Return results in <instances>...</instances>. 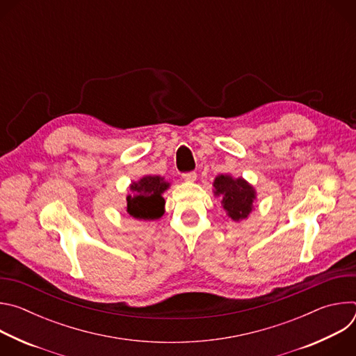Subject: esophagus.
<instances>
[{"mask_svg":"<svg viewBox=\"0 0 356 356\" xmlns=\"http://www.w3.org/2000/svg\"><path fill=\"white\" fill-rule=\"evenodd\" d=\"M183 180L184 181H188V183H193L197 180V173L195 172H188V173H183Z\"/></svg>","mask_w":356,"mask_h":356,"instance_id":"esophagus-1","label":"esophagus"}]
</instances>
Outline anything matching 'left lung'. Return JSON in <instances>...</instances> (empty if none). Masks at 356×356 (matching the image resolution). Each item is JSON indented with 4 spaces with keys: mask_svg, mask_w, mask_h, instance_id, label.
Here are the masks:
<instances>
[{
    "mask_svg": "<svg viewBox=\"0 0 356 356\" xmlns=\"http://www.w3.org/2000/svg\"><path fill=\"white\" fill-rule=\"evenodd\" d=\"M213 187L214 197L221 200V206L229 220L242 222L255 210L257 190L243 177H234L228 173L218 175L213 181Z\"/></svg>",
    "mask_w": 356,
    "mask_h": 356,
    "instance_id": "8db88e82",
    "label": "left lung"
}]
</instances>
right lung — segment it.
Listing matches in <instances>:
<instances>
[{"instance_id": "1", "label": "right lung", "mask_w": 356, "mask_h": 356, "mask_svg": "<svg viewBox=\"0 0 356 356\" xmlns=\"http://www.w3.org/2000/svg\"><path fill=\"white\" fill-rule=\"evenodd\" d=\"M170 183L162 176L146 175L129 184L127 194V213L135 220L154 221L165 214L163 194Z\"/></svg>"}]
</instances>
